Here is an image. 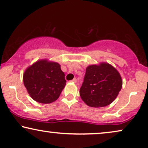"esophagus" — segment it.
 Wrapping results in <instances>:
<instances>
[{
    "label": "esophagus",
    "instance_id": "34e87169",
    "mask_svg": "<svg viewBox=\"0 0 148 148\" xmlns=\"http://www.w3.org/2000/svg\"><path fill=\"white\" fill-rule=\"evenodd\" d=\"M71 82H74V83H76L77 82V80H76V78H74L73 80H71Z\"/></svg>",
    "mask_w": 148,
    "mask_h": 148
}]
</instances>
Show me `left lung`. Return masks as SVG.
I'll return each instance as SVG.
<instances>
[{"mask_svg":"<svg viewBox=\"0 0 148 148\" xmlns=\"http://www.w3.org/2000/svg\"><path fill=\"white\" fill-rule=\"evenodd\" d=\"M121 87V77L113 66L107 63L91 65L86 69L80 95L89 107H103L114 101Z\"/></svg>","mask_w":148,"mask_h":148,"instance_id":"obj_1","label":"left lung"}]
</instances>
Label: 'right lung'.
<instances>
[{"label": "right lung", "instance_id": "right-lung-1", "mask_svg": "<svg viewBox=\"0 0 148 148\" xmlns=\"http://www.w3.org/2000/svg\"><path fill=\"white\" fill-rule=\"evenodd\" d=\"M23 82L33 100L47 104L58 99L66 81L60 64L45 60L37 61L25 70Z\"/></svg>", "mask_w": 148, "mask_h": 148}]
</instances>
